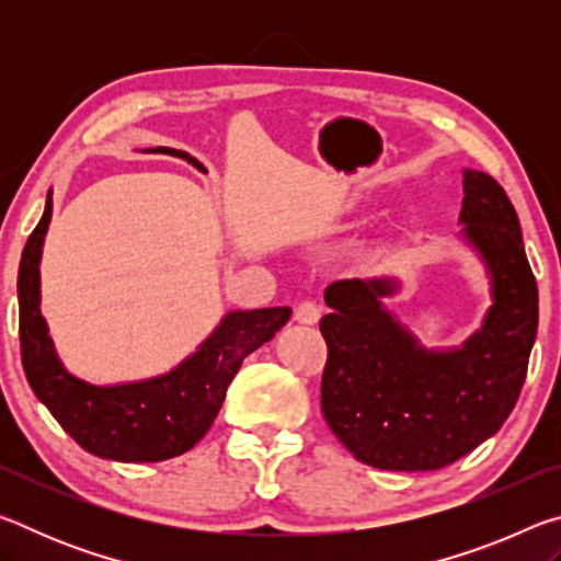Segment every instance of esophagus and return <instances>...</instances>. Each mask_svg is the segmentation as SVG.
I'll return each instance as SVG.
<instances>
[{
  "mask_svg": "<svg viewBox=\"0 0 561 561\" xmlns=\"http://www.w3.org/2000/svg\"><path fill=\"white\" fill-rule=\"evenodd\" d=\"M321 311H324V307H321L317 299H307L299 304L297 314L294 317H297L299 324H317V321L321 319Z\"/></svg>",
  "mask_w": 561,
  "mask_h": 561,
  "instance_id": "34e87169",
  "label": "esophagus"
}]
</instances>
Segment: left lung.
Here are the masks:
<instances>
[{
  "instance_id": "left-lung-1",
  "label": "left lung",
  "mask_w": 561,
  "mask_h": 561,
  "mask_svg": "<svg viewBox=\"0 0 561 561\" xmlns=\"http://www.w3.org/2000/svg\"><path fill=\"white\" fill-rule=\"evenodd\" d=\"M460 222L492 277L478 334L455 351H425L381 307L386 279L327 287L321 413L354 458L378 470H438L500 431L515 408L537 336V279L515 207L495 178L465 170Z\"/></svg>"
}]
</instances>
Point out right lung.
<instances>
[{"instance_id": "1", "label": "right lung", "mask_w": 561, "mask_h": 561, "mask_svg": "<svg viewBox=\"0 0 561 561\" xmlns=\"http://www.w3.org/2000/svg\"><path fill=\"white\" fill-rule=\"evenodd\" d=\"M158 153L187 160L173 148ZM51 220V193L39 225L24 244L19 262V346L22 366L36 398L49 408L61 428L96 458L118 462H160L183 455L210 431L220 413L227 386L242 360L287 324L291 309L232 311L215 334L165 376L123 386H91L73 378L56 358L49 329L39 311V257Z\"/></svg>"}]
</instances>
